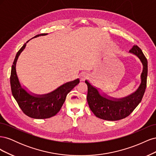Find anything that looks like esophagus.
Wrapping results in <instances>:
<instances>
[{"mask_svg":"<svg viewBox=\"0 0 156 156\" xmlns=\"http://www.w3.org/2000/svg\"><path fill=\"white\" fill-rule=\"evenodd\" d=\"M88 77V74L86 72H82L81 74H80V79L81 81H84L87 77Z\"/></svg>","mask_w":156,"mask_h":156,"instance_id":"1","label":"esophagus"}]
</instances>
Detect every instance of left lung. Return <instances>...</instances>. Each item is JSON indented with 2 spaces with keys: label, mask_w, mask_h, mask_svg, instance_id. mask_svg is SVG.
<instances>
[{
  "label": "left lung",
  "mask_w": 156,
  "mask_h": 156,
  "mask_svg": "<svg viewBox=\"0 0 156 156\" xmlns=\"http://www.w3.org/2000/svg\"><path fill=\"white\" fill-rule=\"evenodd\" d=\"M129 53L136 56L143 65L140 85L135 92L125 97L116 98L107 95L100 88L93 86L88 80L85 81L88 86L87 101L89 107L99 119L109 121L123 119L129 116L142 100L146 87L148 62L137 45H134Z\"/></svg>",
  "instance_id": "8db88e82"
}]
</instances>
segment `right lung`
Instances as JSON below:
<instances>
[{
    "label": "right lung",
    "instance_id": "obj_1",
    "mask_svg": "<svg viewBox=\"0 0 156 156\" xmlns=\"http://www.w3.org/2000/svg\"><path fill=\"white\" fill-rule=\"evenodd\" d=\"M48 34H40L34 37ZM29 41H27L17 52L13 61L10 76L12 95L23 112L28 116L36 119H48L57 114L66 100L67 94L79 84V79L66 83L48 94H36L29 91L20 81L16 72V64L19 56Z\"/></svg>",
    "mask_w": 156,
    "mask_h": 156
}]
</instances>
